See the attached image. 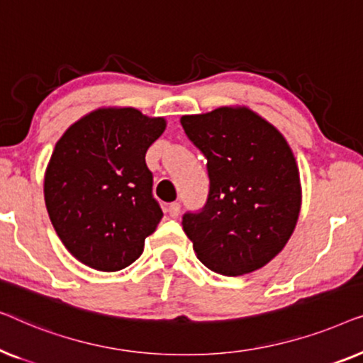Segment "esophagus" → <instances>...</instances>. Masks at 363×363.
I'll use <instances>...</instances> for the list:
<instances>
[{
  "label": "esophagus",
  "instance_id": "esophagus-1",
  "mask_svg": "<svg viewBox=\"0 0 363 363\" xmlns=\"http://www.w3.org/2000/svg\"><path fill=\"white\" fill-rule=\"evenodd\" d=\"M180 211H182V205L180 203H170L168 205V215H170L172 218H178L180 216Z\"/></svg>",
  "mask_w": 363,
  "mask_h": 363
}]
</instances>
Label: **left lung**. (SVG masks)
Here are the masks:
<instances>
[{
    "instance_id": "1",
    "label": "left lung",
    "mask_w": 363,
    "mask_h": 363,
    "mask_svg": "<svg viewBox=\"0 0 363 363\" xmlns=\"http://www.w3.org/2000/svg\"><path fill=\"white\" fill-rule=\"evenodd\" d=\"M183 130L206 157L210 193L183 215L196 257L223 276L266 266L294 233L301 180L294 153L274 125L247 107L183 116Z\"/></svg>"
}]
</instances>
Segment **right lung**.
<instances>
[{
	"label": "right lung",
	"instance_id": "1",
	"mask_svg": "<svg viewBox=\"0 0 363 363\" xmlns=\"http://www.w3.org/2000/svg\"><path fill=\"white\" fill-rule=\"evenodd\" d=\"M167 127L133 107L97 108L64 132L44 175V200L67 251L113 272L138 259L163 213L152 195L148 147Z\"/></svg>",
	"mask_w": 363,
	"mask_h": 363
}]
</instances>
